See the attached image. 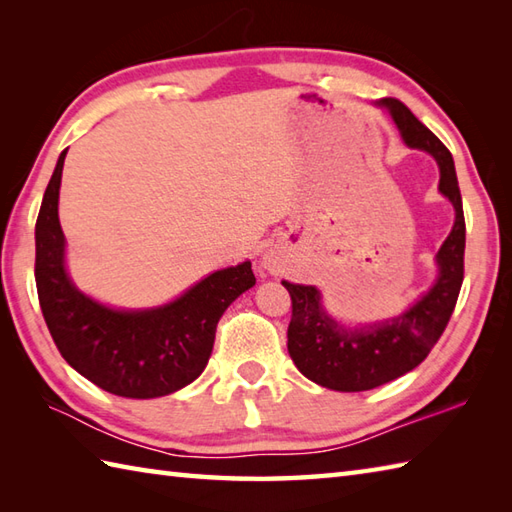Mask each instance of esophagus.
Wrapping results in <instances>:
<instances>
[{
    "mask_svg": "<svg viewBox=\"0 0 512 512\" xmlns=\"http://www.w3.org/2000/svg\"><path fill=\"white\" fill-rule=\"evenodd\" d=\"M264 268H268V270H275V262L270 257H264Z\"/></svg>",
    "mask_w": 512,
    "mask_h": 512,
    "instance_id": "obj_1",
    "label": "esophagus"
}]
</instances>
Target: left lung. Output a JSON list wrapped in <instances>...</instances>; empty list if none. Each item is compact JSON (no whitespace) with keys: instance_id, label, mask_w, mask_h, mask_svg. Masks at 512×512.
Returning a JSON list of instances; mask_svg holds the SVG:
<instances>
[{"instance_id":"left-lung-1","label":"left lung","mask_w":512,"mask_h":512,"mask_svg":"<svg viewBox=\"0 0 512 512\" xmlns=\"http://www.w3.org/2000/svg\"><path fill=\"white\" fill-rule=\"evenodd\" d=\"M376 105L394 118L407 147L427 151L438 162V189L453 204L455 222L436 255V281L398 317L350 328L330 317L317 288L281 281L292 299L288 354L303 376L334 391H367L418 367L447 328L464 279L466 226L451 151L398 99Z\"/></svg>"}]
</instances>
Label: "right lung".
Listing matches in <instances>:
<instances>
[{
  "label": "right lung",
  "instance_id": "right-lung-1",
  "mask_svg": "<svg viewBox=\"0 0 512 512\" xmlns=\"http://www.w3.org/2000/svg\"><path fill=\"white\" fill-rule=\"evenodd\" d=\"M61 151L35 226L39 306L61 356L94 385L123 398H158L198 378L224 310L255 286L250 262L215 270L184 295L147 310H116L72 284L59 224Z\"/></svg>",
  "mask_w": 512,
  "mask_h": 512
}]
</instances>
